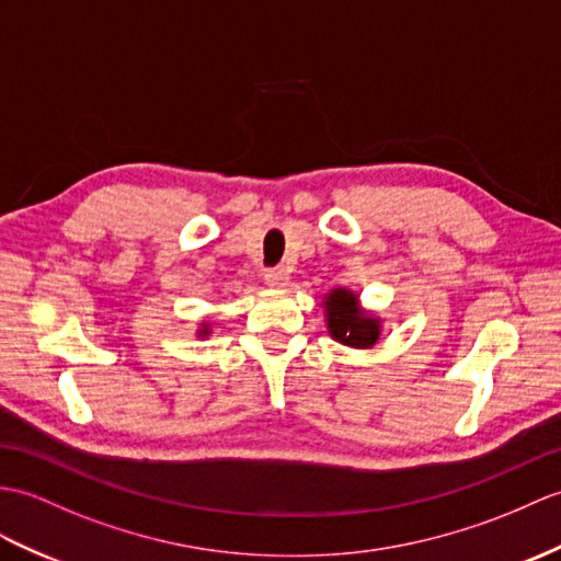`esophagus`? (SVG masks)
Segmentation results:
<instances>
[{
    "instance_id": "obj_1",
    "label": "esophagus",
    "mask_w": 561,
    "mask_h": 561,
    "mask_svg": "<svg viewBox=\"0 0 561 561\" xmlns=\"http://www.w3.org/2000/svg\"><path fill=\"white\" fill-rule=\"evenodd\" d=\"M265 284L275 286V289H282V286L289 284V272L282 270V267H272V270L265 272Z\"/></svg>"
}]
</instances>
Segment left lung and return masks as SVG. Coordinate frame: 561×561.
<instances>
[{"label":"left lung","mask_w":561,"mask_h":561,"mask_svg":"<svg viewBox=\"0 0 561 561\" xmlns=\"http://www.w3.org/2000/svg\"><path fill=\"white\" fill-rule=\"evenodd\" d=\"M328 328L336 342L356 348H368L380 340V320L368 318L356 304V294L346 289H334L328 301Z\"/></svg>","instance_id":"obj_1"}]
</instances>
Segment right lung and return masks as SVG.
<instances>
[{
	"mask_svg": "<svg viewBox=\"0 0 561 561\" xmlns=\"http://www.w3.org/2000/svg\"><path fill=\"white\" fill-rule=\"evenodd\" d=\"M201 334H207V324H203V330H201Z\"/></svg>",
	"mask_w": 561,
	"mask_h": 561,
	"instance_id": "right-lung-1",
	"label": "right lung"
}]
</instances>
